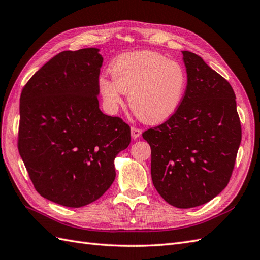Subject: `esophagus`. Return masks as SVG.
Returning <instances> with one entry per match:
<instances>
[{"label": "esophagus", "mask_w": 260, "mask_h": 260, "mask_svg": "<svg viewBox=\"0 0 260 260\" xmlns=\"http://www.w3.org/2000/svg\"><path fill=\"white\" fill-rule=\"evenodd\" d=\"M131 132H132V137L134 138V139L138 138L139 136L142 135V129H139V128H137V127H132Z\"/></svg>", "instance_id": "1"}]
</instances>
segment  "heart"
I'll return each mask as SVG.
<instances>
[{"mask_svg": "<svg viewBox=\"0 0 260 260\" xmlns=\"http://www.w3.org/2000/svg\"><path fill=\"white\" fill-rule=\"evenodd\" d=\"M111 77L100 79V91L115 109L128 94L135 115L146 123H159L178 110L185 94L188 77L183 67L154 51L119 56L111 66Z\"/></svg>", "mask_w": 260, "mask_h": 260, "instance_id": "heart-1", "label": "heart"}]
</instances>
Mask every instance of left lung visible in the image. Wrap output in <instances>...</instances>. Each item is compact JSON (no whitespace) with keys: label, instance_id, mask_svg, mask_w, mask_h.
I'll return each mask as SVG.
<instances>
[{"label":"left lung","instance_id":"obj_1","mask_svg":"<svg viewBox=\"0 0 260 260\" xmlns=\"http://www.w3.org/2000/svg\"><path fill=\"white\" fill-rule=\"evenodd\" d=\"M188 84L178 110L143 133L151 148V179L166 202L190 209L228 185L242 141L234 90L191 51H182Z\"/></svg>","mask_w":260,"mask_h":260}]
</instances>
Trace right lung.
<instances>
[{
    "mask_svg": "<svg viewBox=\"0 0 260 260\" xmlns=\"http://www.w3.org/2000/svg\"><path fill=\"white\" fill-rule=\"evenodd\" d=\"M98 48L62 51L25 84L19 103L18 151L36 191L68 208L104 194L114 159L128 147L131 128L99 109Z\"/></svg>",
    "mask_w": 260,
    "mask_h": 260,
    "instance_id": "right-lung-1",
    "label": "right lung"
}]
</instances>
